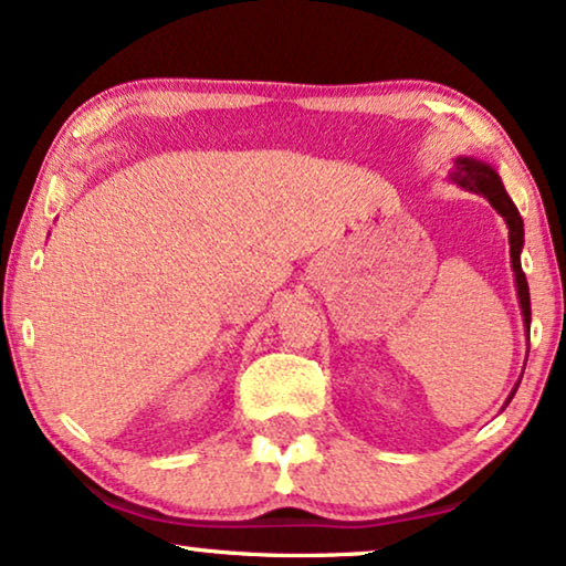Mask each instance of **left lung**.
Listing matches in <instances>:
<instances>
[{"mask_svg":"<svg viewBox=\"0 0 566 566\" xmlns=\"http://www.w3.org/2000/svg\"><path fill=\"white\" fill-rule=\"evenodd\" d=\"M448 180L459 188L476 192V196H484L490 200V206L497 211L502 219L507 223L510 231V262H513V273H515V289H517V301H521V312H523V324L525 332L531 329V293H528V281H525V273L521 268V252H523V219L517 213V208L513 200H510L505 185H502L500 175L486 165V161H479L474 157H459L453 161V169L448 172ZM515 389L510 391V397L505 405H510V399L515 397Z\"/></svg>","mask_w":566,"mask_h":566,"instance_id":"1","label":"left lung"}]
</instances>
